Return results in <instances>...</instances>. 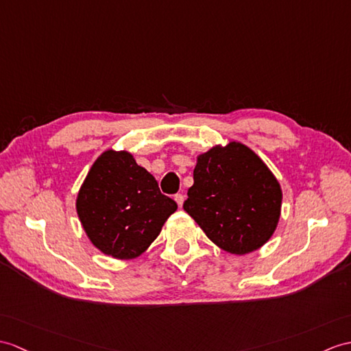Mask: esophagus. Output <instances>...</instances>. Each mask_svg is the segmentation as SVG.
I'll use <instances>...</instances> for the list:
<instances>
[{
	"label": "esophagus",
	"instance_id": "obj_1",
	"mask_svg": "<svg viewBox=\"0 0 351 351\" xmlns=\"http://www.w3.org/2000/svg\"><path fill=\"white\" fill-rule=\"evenodd\" d=\"M184 194H175V202L178 203V206L179 208H182V205H184Z\"/></svg>",
	"mask_w": 351,
	"mask_h": 351
}]
</instances>
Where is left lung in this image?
Returning a JSON list of instances; mask_svg holds the SVG:
<instances>
[{
    "label": "left lung",
    "instance_id": "left-lung-1",
    "mask_svg": "<svg viewBox=\"0 0 351 351\" xmlns=\"http://www.w3.org/2000/svg\"><path fill=\"white\" fill-rule=\"evenodd\" d=\"M184 210L217 247L243 256L263 247L280 221L282 191L274 173L241 142L197 156Z\"/></svg>",
    "mask_w": 351,
    "mask_h": 351
}]
</instances>
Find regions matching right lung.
Wrapping results in <instances>:
<instances>
[{
	"mask_svg": "<svg viewBox=\"0 0 351 351\" xmlns=\"http://www.w3.org/2000/svg\"><path fill=\"white\" fill-rule=\"evenodd\" d=\"M176 202L161 194L148 170L127 151H104L89 169L76 210L89 241L113 258H136L148 250Z\"/></svg>",
	"mask_w": 351,
	"mask_h": 351,
	"instance_id": "right-lung-1",
	"label": "right lung"
}]
</instances>
